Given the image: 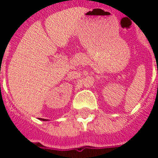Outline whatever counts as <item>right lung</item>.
<instances>
[{
    "label": "right lung",
    "mask_w": 158,
    "mask_h": 158,
    "mask_svg": "<svg viewBox=\"0 0 158 158\" xmlns=\"http://www.w3.org/2000/svg\"><path fill=\"white\" fill-rule=\"evenodd\" d=\"M40 120H43V121H45L46 119H43V118H40Z\"/></svg>",
    "instance_id": "1"
}]
</instances>
